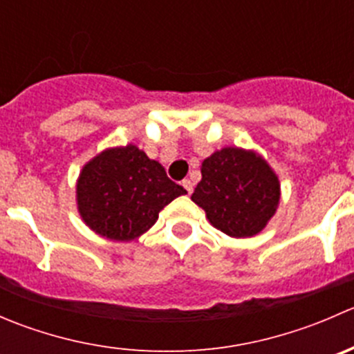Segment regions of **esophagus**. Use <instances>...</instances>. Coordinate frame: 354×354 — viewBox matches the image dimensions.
Masks as SVG:
<instances>
[{
  "mask_svg": "<svg viewBox=\"0 0 354 354\" xmlns=\"http://www.w3.org/2000/svg\"><path fill=\"white\" fill-rule=\"evenodd\" d=\"M183 188L187 190L188 195H192V192H194V185H192L190 180H183Z\"/></svg>",
  "mask_w": 354,
  "mask_h": 354,
  "instance_id": "1",
  "label": "esophagus"
}]
</instances>
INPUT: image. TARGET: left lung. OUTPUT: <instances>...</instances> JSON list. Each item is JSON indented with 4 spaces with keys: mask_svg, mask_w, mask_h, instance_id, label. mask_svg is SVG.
Here are the masks:
<instances>
[{
    "mask_svg": "<svg viewBox=\"0 0 354 354\" xmlns=\"http://www.w3.org/2000/svg\"><path fill=\"white\" fill-rule=\"evenodd\" d=\"M200 171L202 180L192 200L227 236H255L276 214L279 176L259 152L224 147L203 159Z\"/></svg>",
    "mask_w": 354,
    "mask_h": 354,
    "instance_id": "1",
    "label": "left lung"
}]
</instances>
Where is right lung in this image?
Segmentation results:
<instances>
[{
	"instance_id": "1",
	"label": "right lung",
	"mask_w": 354,
	"mask_h": 354,
	"mask_svg": "<svg viewBox=\"0 0 354 354\" xmlns=\"http://www.w3.org/2000/svg\"><path fill=\"white\" fill-rule=\"evenodd\" d=\"M183 187L133 144L109 147L84 164L77 180V209L94 233L133 241L156 224L159 212Z\"/></svg>"
}]
</instances>
